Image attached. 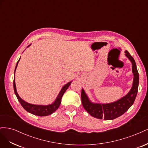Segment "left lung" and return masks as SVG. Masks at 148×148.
<instances>
[{"mask_svg": "<svg viewBox=\"0 0 148 148\" xmlns=\"http://www.w3.org/2000/svg\"><path fill=\"white\" fill-rule=\"evenodd\" d=\"M125 56L131 62L133 74L132 86L126 95L116 101L102 104L92 102L85 92L84 89H82L81 96L83 106L84 109L94 117L99 119H104L106 120L115 119L126 112L135 100L138 93L139 74L135 60L127 51H125Z\"/></svg>", "mask_w": 148, "mask_h": 148, "instance_id": "left-lung-1", "label": "left lung"}]
</instances>
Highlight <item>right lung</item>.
I'll use <instances>...</instances> for the list:
<instances>
[{
	"mask_svg": "<svg viewBox=\"0 0 148 148\" xmlns=\"http://www.w3.org/2000/svg\"><path fill=\"white\" fill-rule=\"evenodd\" d=\"M30 46L31 44L27 47H29ZM20 60V58L19 59L18 61L17 62L16 66H15V69L14 71V79H13V89H14V92L18 100V101L20 102L22 107H23L26 111L28 112L30 114H32L33 115H38V116H41V117H42V116H47V115L52 114L59 107L61 103L62 97L63 96L64 94L65 93L66 89H68V88L71 84V82H70L68 83L65 84L64 86L62 88L60 91L59 93V95H57L56 97V99L52 103H51V104H48V105H37V104H30V103H28L27 102L25 101L23 99H22L18 95V94L16 91L15 81V70L16 69L18 64Z\"/></svg>",
	"mask_w": 148,
	"mask_h": 148,
	"instance_id": "right-lung-1",
	"label": "right lung"
}]
</instances>
